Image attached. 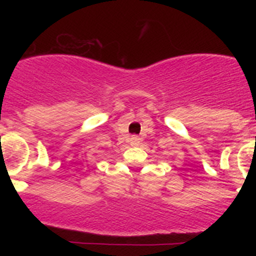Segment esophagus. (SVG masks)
Wrapping results in <instances>:
<instances>
[{
  "mask_svg": "<svg viewBox=\"0 0 256 256\" xmlns=\"http://www.w3.org/2000/svg\"><path fill=\"white\" fill-rule=\"evenodd\" d=\"M132 142L134 144H138V136H134V138H132Z\"/></svg>",
  "mask_w": 256,
  "mask_h": 256,
  "instance_id": "esophagus-1",
  "label": "esophagus"
}]
</instances>
